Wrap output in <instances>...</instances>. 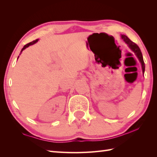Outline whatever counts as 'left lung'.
Instances as JSON below:
<instances>
[{
	"label": "left lung",
	"mask_w": 157,
	"mask_h": 157,
	"mask_svg": "<svg viewBox=\"0 0 157 157\" xmlns=\"http://www.w3.org/2000/svg\"><path fill=\"white\" fill-rule=\"evenodd\" d=\"M121 38L122 39V40L124 41V42L128 45V46L130 48V49L134 52L136 56V57L138 58V59L139 60V61H140V64L142 65V72H143V75H144V71H145V64H144L143 56H142L140 49L139 48V47L136 44L134 43L133 41H132L126 36H125V35H121Z\"/></svg>",
	"instance_id": "8db88e82"
}]
</instances>
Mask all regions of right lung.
I'll return each mask as SVG.
<instances>
[{
  "mask_svg": "<svg viewBox=\"0 0 157 157\" xmlns=\"http://www.w3.org/2000/svg\"><path fill=\"white\" fill-rule=\"evenodd\" d=\"M38 40H34V41H31V42H30V43H29V44H26L25 46H24V47L22 48V50H21V52L25 49V48H27V47H29V46H31V45H33V44H36V43H37V41H38ZM19 56H18V58H17V59L19 58Z\"/></svg>",
  "mask_w": 157,
  "mask_h": 157,
  "instance_id": "1",
  "label": "right lung"
}]
</instances>
